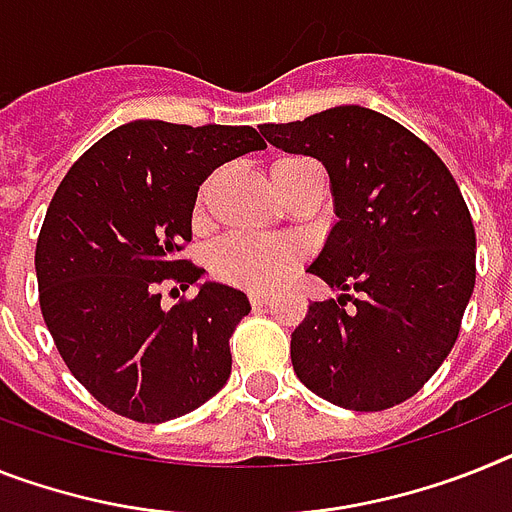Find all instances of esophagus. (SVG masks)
Wrapping results in <instances>:
<instances>
[{"instance_id":"34e87169","label":"esophagus","mask_w":512,"mask_h":512,"mask_svg":"<svg viewBox=\"0 0 512 512\" xmlns=\"http://www.w3.org/2000/svg\"><path fill=\"white\" fill-rule=\"evenodd\" d=\"M249 302H252V307H265L270 302V294H265V291H249Z\"/></svg>"}]
</instances>
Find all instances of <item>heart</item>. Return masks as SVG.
Returning a JSON list of instances; mask_svg holds the SVG:
<instances>
[{
    "label": "heart",
    "instance_id": "obj_1",
    "mask_svg": "<svg viewBox=\"0 0 512 512\" xmlns=\"http://www.w3.org/2000/svg\"><path fill=\"white\" fill-rule=\"evenodd\" d=\"M309 158L289 156L273 163V176L296 169ZM208 200V184L197 195L195 216L200 218ZM302 263V247L294 239H255V236L234 234L226 236L210 249L208 268L223 283L242 286V289L265 291L289 276L296 265Z\"/></svg>",
    "mask_w": 512,
    "mask_h": 512
}]
</instances>
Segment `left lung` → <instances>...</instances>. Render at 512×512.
I'll use <instances>...</instances> for the list:
<instances>
[{
    "instance_id": "8db88e82",
    "label": "left lung",
    "mask_w": 512,
    "mask_h": 512,
    "mask_svg": "<svg viewBox=\"0 0 512 512\" xmlns=\"http://www.w3.org/2000/svg\"><path fill=\"white\" fill-rule=\"evenodd\" d=\"M260 130L322 161L338 216L307 273L343 294L309 304L291 333L296 377L341 409L398 406L445 362L474 291L476 234L461 190L424 140L364 106Z\"/></svg>"
}]
</instances>
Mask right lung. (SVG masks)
Segmentation results:
<instances>
[{"mask_svg": "<svg viewBox=\"0 0 512 512\" xmlns=\"http://www.w3.org/2000/svg\"><path fill=\"white\" fill-rule=\"evenodd\" d=\"M263 148L252 127L135 119L85 150L51 197L36 244L41 315L75 380L114 414L169 422L229 380L247 294L205 281L163 309L158 286L190 289L203 276L179 260L197 190Z\"/></svg>", "mask_w": 512, "mask_h": 512, "instance_id": "add662e5", "label": "right lung"}]
</instances>
